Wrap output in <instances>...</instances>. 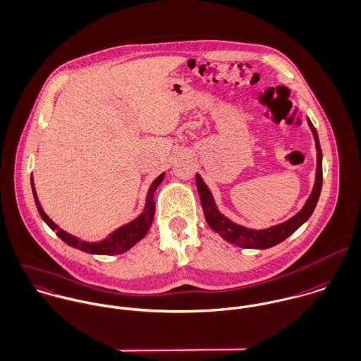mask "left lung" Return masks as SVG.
I'll return each instance as SVG.
<instances>
[{"instance_id": "obj_1", "label": "left lung", "mask_w": 361, "mask_h": 361, "mask_svg": "<svg viewBox=\"0 0 361 361\" xmlns=\"http://www.w3.org/2000/svg\"><path fill=\"white\" fill-rule=\"evenodd\" d=\"M307 121L314 134L315 146H317L315 184H314L312 192H311L310 198L307 200L305 205L302 207V209L295 216L288 219V221H285V223H281L278 226L264 228V230H251V228H247V227L233 223L231 220H228L227 217L223 216L219 212L209 188L202 181L201 176L197 174L195 181H197V188L200 192L205 219H207L208 224L224 240H227L231 244H235L238 247H245V248H259V250L271 248V247L282 243L283 240H286L290 234H293L304 221L308 220V217L312 215V212L317 207L319 194H321V188H322V152H321V145H319L315 127L312 126V123L310 120H307Z\"/></svg>"}]
</instances>
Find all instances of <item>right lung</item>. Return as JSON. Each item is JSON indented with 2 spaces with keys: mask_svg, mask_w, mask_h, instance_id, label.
Masks as SVG:
<instances>
[{
  "mask_svg": "<svg viewBox=\"0 0 361 361\" xmlns=\"http://www.w3.org/2000/svg\"><path fill=\"white\" fill-rule=\"evenodd\" d=\"M164 178V173H161L150 185L149 192H147V198H146V205H145V211L133 221H130L128 224L117 228L114 233H111L107 238L99 241V243H87V241H82L76 237H73L71 234H68L67 231L61 230L50 217L44 214V211L40 207V202L37 200V194L35 190V184H33V178L30 177L32 181V191H33V197H35V202L37 207V211L40 214L42 219L49 224V227L51 230H54L57 233V235L67 243L68 245H71L73 248H78L80 251H85L87 254H97V255H114V254H123L127 250H130L135 243H138L140 240H142L145 234L147 233L152 220L154 216V201H153V195L156 188L159 187V184L163 181Z\"/></svg>",
  "mask_w": 361,
  "mask_h": 361,
  "instance_id": "obj_1",
  "label": "right lung"
}]
</instances>
